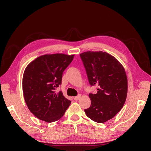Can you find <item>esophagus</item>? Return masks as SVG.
I'll return each instance as SVG.
<instances>
[{"label": "esophagus", "mask_w": 151, "mask_h": 151, "mask_svg": "<svg viewBox=\"0 0 151 151\" xmlns=\"http://www.w3.org/2000/svg\"><path fill=\"white\" fill-rule=\"evenodd\" d=\"M81 97V96L80 94H79V95H77V96H75L74 98V100H78Z\"/></svg>", "instance_id": "34e87169"}]
</instances>
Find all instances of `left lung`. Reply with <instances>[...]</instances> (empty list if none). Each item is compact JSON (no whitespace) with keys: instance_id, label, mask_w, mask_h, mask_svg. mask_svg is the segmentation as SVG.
Returning a JSON list of instances; mask_svg holds the SVG:
<instances>
[{"instance_id":"8db88e82","label":"left lung","mask_w":151,"mask_h":151,"mask_svg":"<svg viewBox=\"0 0 151 151\" xmlns=\"http://www.w3.org/2000/svg\"><path fill=\"white\" fill-rule=\"evenodd\" d=\"M80 57L90 86L98 88L97 93L89 94L91 106L84 111L95 122H106L125 104L128 88L125 69L115 57L106 52H86Z\"/></svg>"}]
</instances>
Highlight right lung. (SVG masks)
Returning <instances> with one entry per match:
<instances>
[{"mask_svg":"<svg viewBox=\"0 0 151 151\" xmlns=\"http://www.w3.org/2000/svg\"><path fill=\"white\" fill-rule=\"evenodd\" d=\"M74 55L57 53L44 55L27 66L22 77V91L30 111L38 119L51 123L64 115L71 101L62 91V74Z\"/></svg>","mask_w":151,"mask_h":151,"instance_id":"1","label":"right lung"}]
</instances>
